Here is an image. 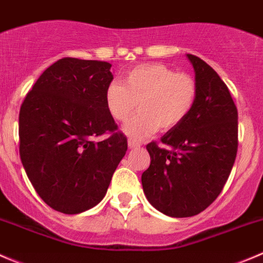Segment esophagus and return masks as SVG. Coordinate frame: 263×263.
<instances>
[{"instance_id": "34e87169", "label": "esophagus", "mask_w": 263, "mask_h": 263, "mask_svg": "<svg viewBox=\"0 0 263 263\" xmlns=\"http://www.w3.org/2000/svg\"><path fill=\"white\" fill-rule=\"evenodd\" d=\"M128 145H129V148H138L140 145V142H138V140H135V139H129Z\"/></svg>"}]
</instances>
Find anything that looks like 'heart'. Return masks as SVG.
<instances>
[{
	"label": "heart",
	"mask_w": 263,
	"mask_h": 263,
	"mask_svg": "<svg viewBox=\"0 0 263 263\" xmlns=\"http://www.w3.org/2000/svg\"><path fill=\"white\" fill-rule=\"evenodd\" d=\"M198 100V83L186 72H178L163 64H144L125 74L123 84L112 82L105 92V103L111 118L125 123L124 133L140 139L155 133L180 126L193 111Z\"/></svg>",
	"instance_id": "heart-1"
}]
</instances>
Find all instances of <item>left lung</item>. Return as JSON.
<instances>
[{
    "label": "left lung",
    "instance_id": "obj_1",
    "mask_svg": "<svg viewBox=\"0 0 263 263\" xmlns=\"http://www.w3.org/2000/svg\"><path fill=\"white\" fill-rule=\"evenodd\" d=\"M196 71L198 100L189 118L147 144L142 174L145 197L171 217H191L219 197L238 152V111L225 83L209 64L186 54Z\"/></svg>",
    "mask_w": 263,
    "mask_h": 263
}]
</instances>
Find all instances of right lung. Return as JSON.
<instances>
[{"label":"right lung","instance_id":"right-lung-1","mask_svg":"<svg viewBox=\"0 0 263 263\" xmlns=\"http://www.w3.org/2000/svg\"><path fill=\"white\" fill-rule=\"evenodd\" d=\"M111 64L64 57L38 78L20 107L19 151L38 196L66 215L100 203L128 139L105 103ZM107 134L103 141L95 138Z\"/></svg>","mask_w":263,"mask_h":263}]
</instances>
